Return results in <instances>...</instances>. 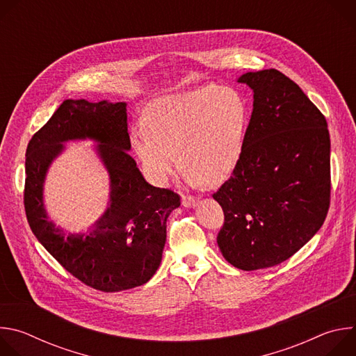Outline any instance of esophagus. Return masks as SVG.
Here are the masks:
<instances>
[{
    "label": "esophagus",
    "instance_id": "obj_1",
    "mask_svg": "<svg viewBox=\"0 0 356 356\" xmlns=\"http://www.w3.org/2000/svg\"><path fill=\"white\" fill-rule=\"evenodd\" d=\"M183 206L184 207H194V206H197V202H198V200L195 198V197H191V195H187V197H184L183 198Z\"/></svg>",
    "mask_w": 356,
    "mask_h": 356
}]
</instances>
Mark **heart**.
Masks as SVG:
<instances>
[{"instance_id":"heart-1","label":"heart","mask_w":356,"mask_h":356,"mask_svg":"<svg viewBox=\"0 0 356 356\" xmlns=\"http://www.w3.org/2000/svg\"><path fill=\"white\" fill-rule=\"evenodd\" d=\"M248 120V106L239 94L202 86L152 103L145 125L132 134V145L156 183H165L179 168V153L191 183H216L238 165Z\"/></svg>"}]
</instances>
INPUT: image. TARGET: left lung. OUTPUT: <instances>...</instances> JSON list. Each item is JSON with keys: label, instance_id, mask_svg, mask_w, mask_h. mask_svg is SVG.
<instances>
[{"label": "left lung", "instance_id": "8db88e82", "mask_svg": "<svg viewBox=\"0 0 356 356\" xmlns=\"http://www.w3.org/2000/svg\"><path fill=\"white\" fill-rule=\"evenodd\" d=\"M253 90L242 155L213 194L224 211L222 257L242 270L279 265L321 228L331 200L330 132L323 113L276 69L239 77Z\"/></svg>", "mask_w": 356, "mask_h": 356}]
</instances>
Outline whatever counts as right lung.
<instances>
[{
	"instance_id": "obj_1",
	"label": "right lung",
	"mask_w": 356,
	"mask_h": 356,
	"mask_svg": "<svg viewBox=\"0 0 356 356\" xmlns=\"http://www.w3.org/2000/svg\"><path fill=\"white\" fill-rule=\"evenodd\" d=\"M98 140L112 179L106 214L87 236H66L45 217L41 187L62 141ZM125 103L66 99L31 138L26 147L24 206L38 241L70 275L86 286L117 293L145 284L158 270L166 242V220L180 206L170 188L150 186L134 158Z\"/></svg>"
}]
</instances>
